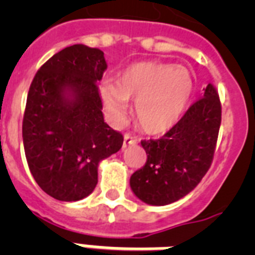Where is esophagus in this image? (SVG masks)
<instances>
[{"label": "esophagus", "mask_w": 255, "mask_h": 255, "mask_svg": "<svg viewBox=\"0 0 255 255\" xmlns=\"http://www.w3.org/2000/svg\"><path fill=\"white\" fill-rule=\"evenodd\" d=\"M139 141V140L136 139L135 136L129 135V133H126L124 135V143H123V147H128V145H133V144H136Z\"/></svg>", "instance_id": "esophagus-1"}]
</instances>
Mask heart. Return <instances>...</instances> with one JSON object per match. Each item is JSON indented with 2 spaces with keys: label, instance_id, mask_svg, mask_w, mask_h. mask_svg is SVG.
<instances>
[{
  "label": "heart",
  "instance_id": "obj_1",
  "mask_svg": "<svg viewBox=\"0 0 255 255\" xmlns=\"http://www.w3.org/2000/svg\"><path fill=\"white\" fill-rule=\"evenodd\" d=\"M99 94L115 123L128 112V99L136 100V120L145 132L160 133L173 127L193 94V79L184 66L164 62H139L119 74L118 82L106 78Z\"/></svg>",
  "mask_w": 255,
  "mask_h": 255
}]
</instances>
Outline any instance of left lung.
<instances>
[{"label":"left lung","mask_w":255,"mask_h":255,"mask_svg":"<svg viewBox=\"0 0 255 255\" xmlns=\"http://www.w3.org/2000/svg\"><path fill=\"white\" fill-rule=\"evenodd\" d=\"M221 126V103L213 85L159 140H143L147 163L129 178L135 196L163 206L192 192L213 160Z\"/></svg>","instance_id":"obj_1"}]
</instances>
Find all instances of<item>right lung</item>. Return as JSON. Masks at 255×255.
<instances>
[{"mask_svg":"<svg viewBox=\"0 0 255 255\" xmlns=\"http://www.w3.org/2000/svg\"><path fill=\"white\" fill-rule=\"evenodd\" d=\"M106 69L102 50L73 45L50 58L30 85L22 123L26 160L41 189L59 201L91 194L99 163L123 145L102 112L96 83Z\"/></svg>","mask_w":255,"mask_h":255,"instance_id":"right-lung-1","label":"right lung"}]
</instances>
